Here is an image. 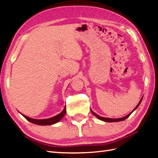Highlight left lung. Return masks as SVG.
Returning <instances> with one entry per match:
<instances>
[{
    "mask_svg": "<svg viewBox=\"0 0 158 158\" xmlns=\"http://www.w3.org/2000/svg\"><path fill=\"white\" fill-rule=\"evenodd\" d=\"M142 99H143V98L141 99V100L139 101V104L137 105V106L136 107H135V108H134V110L133 111H132L131 113H129V114L128 115H127V116H124V117H123V118H105V117H102V116H99V115H98L97 114H96L95 112H94L92 110H91V112L93 113V114L95 116H96L98 118H99L100 120H103V121H105V122H108V123H113V122H120V121H123V120H125V119H127L128 117H129L131 114V113L133 112L134 110H136L137 108H138V106L140 105V104H141V101H142Z\"/></svg>",
    "mask_w": 158,
    "mask_h": 158,
    "instance_id": "obj_1",
    "label": "left lung"
}]
</instances>
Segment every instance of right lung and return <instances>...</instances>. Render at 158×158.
Instances as JSON below:
<instances>
[{
  "label": "right lung",
  "mask_w": 158,
  "mask_h": 158,
  "mask_svg": "<svg viewBox=\"0 0 158 158\" xmlns=\"http://www.w3.org/2000/svg\"><path fill=\"white\" fill-rule=\"evenodd\" d=\"M65 113H66V106L64 107L63 110H62V112H60V114H58V115L55 116L54 117H52V118H47V119H41V120L34 119V118H29V117L22 114H21L23 115L25 118H26L28 121H29L30 123L35 124H38V125H43L44 126V125H51V124H53L59 122V121L62 118H63V116H64Z\"/></svg>",
  "instance_id": "1"
}]
</instances>
